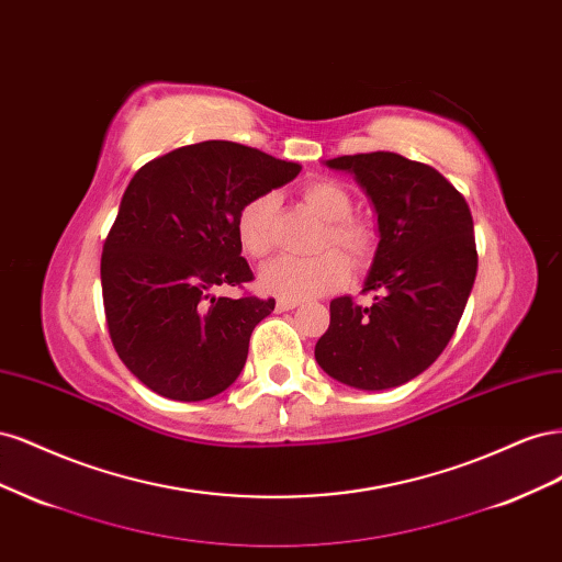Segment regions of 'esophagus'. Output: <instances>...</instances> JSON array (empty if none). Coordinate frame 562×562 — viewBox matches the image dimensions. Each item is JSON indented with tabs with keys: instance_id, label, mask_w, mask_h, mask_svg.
Listing matches in <instances>:
<instances>
[{
	"instance_id": "34e87169",
	"label": "esophagus",
	"mask_w": 562,
	"mask_h": 562,
	"mask_svg": "<svg viewBox=\"0 0 562 562\" xmlns=\"http://www.w3.org/2000/svg\"><path fill=\"white\" fill-rule=\"evenodd\" d=\"M297 304H300L297 300H279V302H277V310H279V312H291V310L297 307Z\"/></svg>"
}]
</instances>
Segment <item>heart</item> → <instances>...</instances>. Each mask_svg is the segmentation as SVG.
Masks as SVG:
<instances>
[{
	"label": "heart",
	"instance_id": "heart-1",
	"mask_svg": "<svg viewBox=\"0 0 562 562\" xmlns=\"http://www.w3.org/2000/svg\"><path fill=\"white\" fill-rule=\"evenodd\" d=\"M300 196L307 209L326 223L318 248L333 246L342 251L349 262H366L372 250V232L359 220L349 217L353 203L345 187L333 180H314L302 187ZM274 206V194L265 192L248 199L236 215V236L250 258H265L271 250ZM341 256L326 250L314 258H277L260 269L258 283L265 293L281 300H312L335 291L347 281L349 267Z\"/></svg>",
	"mask_w": 562,
	"mask_h": 562
}]
</instances>
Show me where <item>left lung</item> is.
Wrapping results in <instances>:
<instances>
[{
    "instance_id": "left-lung-1",
    "label": "left lung",
    "mask_w": 562,
    "mask_h": 562,
    "mask_svg": "<svg viewBox=\"0 0 562 562\" xmlns=\"http://www.w3.org/2000/svg\"><path fill=\"white\" fill-rule=\"evenodd\" d=\"M363 187L378 213L380 244L363 291L330 302V326L316 342L318 366L353 389H394L427 370L450 342L479 269L464 196L436 168L396 151L326 161Z\"/></svg>"
}]
</instances>
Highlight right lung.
<instances>
[{"instance_id": "obj_1", "label": "right lung", "mask_w": 562, "mask_h": 562, "mask_svg": "<svg viewBox=\"0 0 562 562\" xmlns=\"http://www.w3.org/2000/svg\"><path fill=\"white\" fill-rule=\"evenodd\" d=\"M300 168L255 147L206 140L145 164L128 182L100 283L119 359L159 396L206 401L241 375L250 333L277 302L213 291L252 281L236 215Z\"/></svg>"}]
</instances>
